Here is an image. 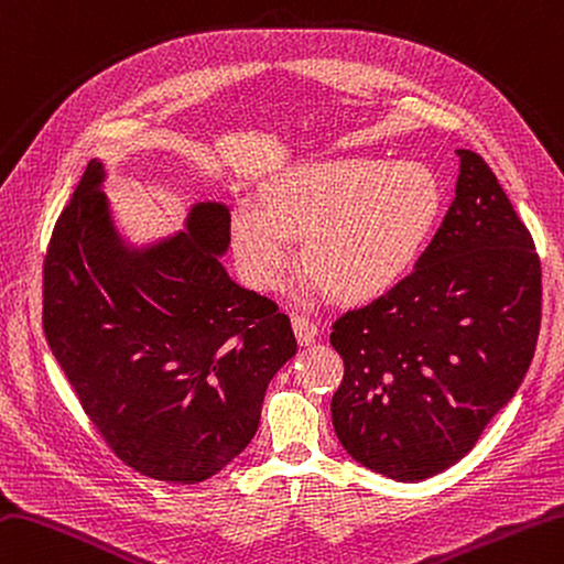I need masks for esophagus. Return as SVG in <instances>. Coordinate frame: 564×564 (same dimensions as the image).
Masks as SVG:
<instances>
[{"mask_svg": "<svg viewBox=\"0 0 564 564\" xmlns=\"http://www.w3.org/2000/svg\"><path fill=\"white\" fill-rule=\"evenodd\" d=\"M293 329H295V337L301 345H313L317 339V325L313 323L311 317H303V315H293Z\"/></svg>", "mask_w": 564, "mask_h": 564, "instance_id": "obj_1", "label": "esophagus"}]
</instances>
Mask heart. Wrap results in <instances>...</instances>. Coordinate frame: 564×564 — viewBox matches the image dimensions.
<instances>
[{"label": "heart", "mask_w": 564, "mask_h": 564, "mask_svg": "<svg viewBox=\"0 0 564 564\" xmlns=\"http://www.w3.org/2000/svg\"><path fill=\"white\" fill-rule=\"evenodd\" d=\"M443 183L421 161L335 156L291 165L261 187L259 207L231 215V247L245 279L269 291L295 261L345 303L389 293L443 213Z\"/></svg>", "instance_id": "obj_1"}]
</instances>
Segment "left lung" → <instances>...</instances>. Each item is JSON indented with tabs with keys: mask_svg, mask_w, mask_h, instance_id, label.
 <instances>
[{
	"mask_svg": "<svg viewBox=\"0 0 564 564\" xmlns=\"http://www.w3.org/2000/svg\"><path fill=\"white\" fill-rule=\"evenodd\" d=\"M455 200L413 273L333 325L341 447L393 481H423L477 445L513 399L540 329V261L479 153L457 149Z\"/></svg>",
	"mask_w": 564,
	"mask_h": 564,
	"instance_id": "1",
	"label": "left lung"
}]
</instances>
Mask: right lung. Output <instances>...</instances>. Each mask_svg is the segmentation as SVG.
Returning a JSON list of instances; mask_svg holds the SVG:
<instances>
[{
	"mask_svg": "<svg viewBox=\"0 0 564 564\" xmlns=\"http://www.w3.org/2000/svg\"><path fill=\"white\" fill-rule=\"evenodd\" d=\"M87 163L43 261V333L107 445L143 477L197 484L257 435L271 379L295 355L289 315L229 279V207L131 241Z\"/></svg>",
	"mask_w": 564,
	"mask_h": 564,
	"instance_id": "obj_1",
	"label": "right lung"
}]
</instances>
